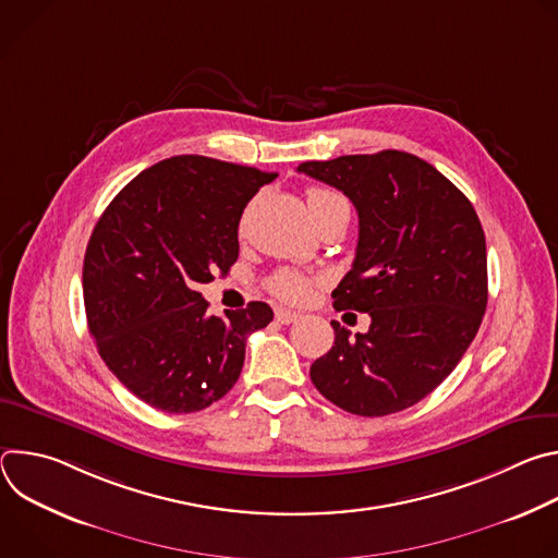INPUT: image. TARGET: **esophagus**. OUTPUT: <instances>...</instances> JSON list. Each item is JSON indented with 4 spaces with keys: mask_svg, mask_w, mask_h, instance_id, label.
<instances>
[{
    "mask_svg": "<svg viewBox=\"0 0 558 558\" xmlns=\"http://www.w3.org/2000/svg\"><path fill=\"white\" fill-rule=\"evenodd\" d=\"M276 320L280 325H293V323L300 320V313L289 311V308H276Z\"/></svg>",
    "mask_w": 558,
    "mask_h": 558,
    "instance_id": "obj_1",
    "label": "esophagus"
}]
</instances>
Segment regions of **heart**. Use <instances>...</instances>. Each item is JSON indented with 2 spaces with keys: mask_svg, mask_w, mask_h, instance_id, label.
Returning <instances> with one entry per match:
<instances>
[{
  "mask_svg": "<svg viewBox=\"0 0 558 558\" xmlns=\"http://www.w3.org/2000/svg\"><path fill=\"white\" fill-rule=\"evenodd\" d=\"M336 201H342L338 194L329 192V190H323V187H311L306 192V203H308V209H311V216L320 211L323 207L336 203ZM267 287L269 291L284 300V302H304L308 295H311V289H313V280L300 271H293V269H280L276 271L269 280H267Z\"/></svg>",
  "mask_w": 558,
  "mask_h": 558,
  "instance_id": "1",
  "label": "heart"
}]
</instances>
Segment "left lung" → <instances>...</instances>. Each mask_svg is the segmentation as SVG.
<instances>
[{"label":"left lung","instance_id":"1","mask_svg":"<svg viewBox=\"0 0 558 558\" xmlns=\"http://www.w3.org/2000/svg\"><path fill=\"white\" fill-rule=\"evenodd\" d=\"M298 172L355 205V260L333 306L371 315L355 338L331 323L336 342L311 364V381L347 413H400L452 373L480 331L488 304L480 216L441 172L400 149L306 161Z\"/></svg>","mask_w":558,"mask_h":558}]
</instances>
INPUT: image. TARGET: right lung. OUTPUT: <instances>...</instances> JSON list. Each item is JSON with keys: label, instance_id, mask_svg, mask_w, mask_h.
<instances>
[{"label": "right lung", "instance_id": "1", "mask_svg": "<svg viewBox=\"0 0 558 558\" xmlns=\"http://www.w3.org/2000/svg\"><path fill=\"white\" fill-rule=\"evenodd\" d=\"M278 174L183 154L143 170L106 207L84 258L97 351L117 379L163 413L218 402L267 327L265 302L211 315L198 284L238 260V222Z\"/></svg>", "mask_w": 558, "mask_h": 558}]
</instances>
